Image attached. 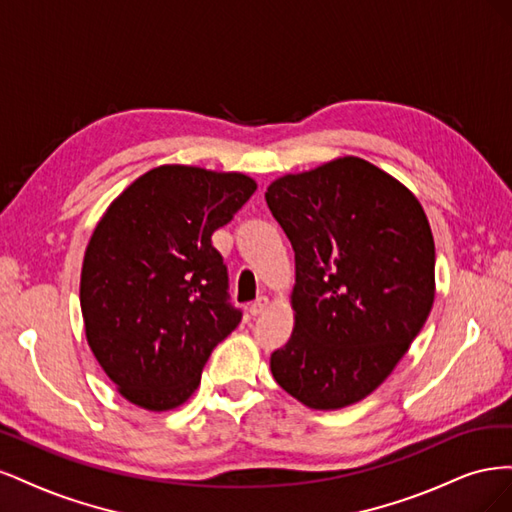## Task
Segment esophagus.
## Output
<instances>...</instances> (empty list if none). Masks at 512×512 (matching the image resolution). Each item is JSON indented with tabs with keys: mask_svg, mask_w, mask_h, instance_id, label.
Here are the masks:
<instances>
[{
	"mask_svg": "<svg viewBox=\"0 0 512 512\" xmlns=\"http://www.w3.org/2000/svg\"><path fill=\"white\" fill-rule=\"evenodd\" d=\"M269 305H271V301H269L267 297H260V299H256V301L250 305V314H252V316L265 314L267 309H269Z\"/></svg>",
	"mask_w": 512,
	"mask_h": 512,
	"instance_id": "34e87169",
	"label": "esophagus"
}]
</instances>
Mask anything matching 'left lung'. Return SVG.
Wrapping results in <instances>:
<instances>
[{
    "instance_id": "1",
    "label": "left lung",
    "mask_w": 512,
    "mask_h": 512,
    "mask_svg": "<svg viewBox=\"0 0 512 512\" xmlns=\"http://www.w3.org/2000/svg\"><path fill=\"white\" fill-rule=\"evenodd\" d=\"M265 198L297 273L294 329L271 374L307 408L352 406L391 376L431 312L427 215L404 183L354 156L275 179Z\"/></svg>"
}]
</instances>
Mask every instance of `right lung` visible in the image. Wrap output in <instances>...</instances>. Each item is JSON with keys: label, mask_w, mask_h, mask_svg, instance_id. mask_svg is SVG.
I'll use <instances>...</instances> for the list:
<instances>
[{"label": "right lung", "mask_w": 512, "mask_h": 512, "mask_svg": "<svg viewBox=\"0 0 512 512\" xmlns=\"http://www.w3.org/2000/svg\"><path fill=\"white\" fill-rule=\"evenodd\" d=\"M256 192L243 173L164 164L130 183L91 235L81 312L96 361L130 404L179 408L241 322L211 235Z\"/></svg>", "instance_id": "1"}]
</instances>
